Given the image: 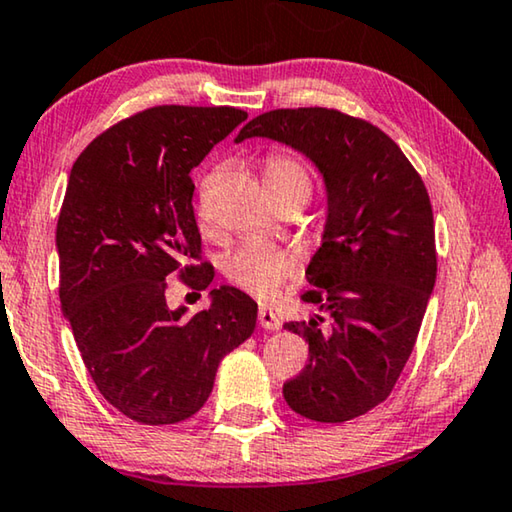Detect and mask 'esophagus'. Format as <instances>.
Instances as JSON below:
<instances>
[{
    "instance_id": "obj_1",
    "label": "esophagus",
    "mask_w": 512,
    "mask_h": 512,
    "mask_svg": "<svg viewBox=\"0 0 512 512\" xmlns=\"http://www.w3.org/2000/svg\"><path fill=\"white\" fill-rule=\"evenodd\" d=\"M259 326H262V329H266V331H280V319H278V315L273 310H269V308H262L259 310Z\"/></svg>"
}]
</instances>
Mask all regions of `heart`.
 I'll return each instance as SVG.
<instances>
[{"instance_id":"heart-1","label":"heart","mask_w":512,"mask_h":512,"mask_svg":"<svg viewBox=\"0 0 512 512\" xmlns=\"http://www.w3.org/2000/svg\"><path fill=\"white\" fill-rule=\"evenodd\" d=\"M264 183L273 200L287 195H310V174L301 160L273 151L264 158ZM225 276L243 292L253 294L259 301H271L280 294L285 282L299 271V264L285 250L248 241L225 257Z\"/></svg>"}]
</instances>
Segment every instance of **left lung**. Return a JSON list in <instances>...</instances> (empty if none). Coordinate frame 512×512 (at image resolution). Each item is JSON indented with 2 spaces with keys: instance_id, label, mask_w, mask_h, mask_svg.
<instances>
[{
  "instance_id": "left-lung-1",
  "label": "left lung",
  "mask_w": 512,
  "mask_h": 512,
  "mask_svg": "<svg viewBox=\"0 0 512 512\" xmlns=\"http://www.w3.org/2000/svg\"><path fill=\"white\" fill-rule=\"evenodd\" d=\"M266 137L299 151L324 179L322 246L305 278L315 315L285 329L308 342L310 363L282 386L296 414L345 423L391 395L437 280L434 220L418 172L386 133L338 110H273L234 142Z\"/></svg>"
}]
</instances>
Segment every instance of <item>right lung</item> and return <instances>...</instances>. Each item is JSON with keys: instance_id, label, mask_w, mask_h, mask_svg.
I'll return each mask as SVG.
<instances>
[{"instance_id": "obj_1", "label": "right lung", "mask_w": 512, "mask_h": 512, "mask_svg": "<svg viewBox=\"0 0 512 512\" xmlns=\"http://www.w3.org/2000/svg\"><path fill=\"white\" fill-rule=\"evenodd\" d=\"M248 114L160 105L98 135L73 163L57 223L59 299L98 391L144 425H172L209 400L223 358L246 342L257 303L220 285L209 308H170L172 273L209 289L190 170Z\"/></svg>"}]
</instances>
